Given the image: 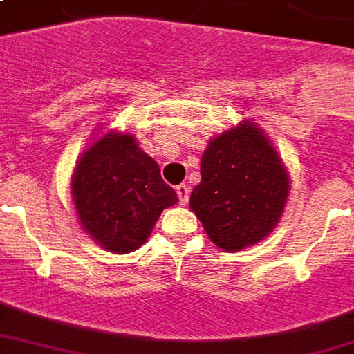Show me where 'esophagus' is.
Segmentation results:
<instances>
[{
	"label": "esophagus",
	"mask_w": 354,
	"mask_h": 354,
	"mask_svg": "<svg viewBox=\"0 0 354 354\" xmlns=\"http://www.w3.org/2000/svg\"><path fill=\"white\" fill-rule=\"evenodd\" d=\"M176 195H178V201H180V204H182V206H185V204L189 202V187L185 185V183L178 185Z\"/></svg>",
	"instance_id": "esophagus-1"
}]
</instances>
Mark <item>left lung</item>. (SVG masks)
I'll use <instances>...</instances> for the list:
<instances>
[{
	"label": "left lung",
	"mask_w": 354,
	"mask_h": 354,
	"mask_svg": "<svg viewBox=\"0 0 354 354\" xmlns=\"http://www.w3.org/2000/svg\"><path fill=\"white\" fill-rule=\"evenodd\" d=\"M201 174L189 206L217 247L241 250L261 241L279 223L290 180L256 124H239L212 139Z\"/></svg>",
	"instance_id": "obj_1"
}]
</instances>
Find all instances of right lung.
<instances>
[{
	"label": "right lung",
	"instance_id": "1",
	"mask_svg": "<svg viewBox=\"0 0 354 354\" xmlns=\"http://www.w3.org/2000/svg\"><path fill=\"white\" fill-rule=\"evenodd\" d=\"M72 198L85 232L118 254L139 249L161 212L178 202L158 163L122 133H107L83 153Z\"/></svg>",
	"mask_w": 354,
	"mask_h": 354
}]
</instances>
